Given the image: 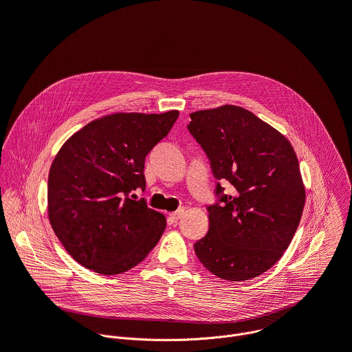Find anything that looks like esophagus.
Listing matches in <instances>:
<instances>
[{
  "label": "esophagus",
  "instance_id": "obj_1",
  "mask_svg": "<svg viewBox=\"0 0 352 352\" xmlns=\"http://www.w3.org/2000/svg\"><path fill=\"white\" fill-rule=\"evenodd\" d=\"M182 214H184V209H179V210H177V212L170 213V219H173L174 221H177V220H179V219L182 217Z\"/></svg>",
  "mask_w": 352,
  "mask_h": 352
}]
</instances>
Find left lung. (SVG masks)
Returning <instances> with one entry per match:
<instances>
[{"label":"left lung","instance_id":"1","mask_svg":"<svg viewBox=\"0 0 352 352\" xmlns=\"http://www.w3.org/2000/svg\"><path fill=\"white\" fill-rule=\"evenodd\" d=\"M188 131L202 146L219 197L208 206L209 231L195 254L214 276L243 281L269 270L284 254L305 205V186L291 143L242 107L192 113ZM221 179L234 186L226 195Z\"/></svg>","mask_w":352,"mask_h":352}]
</instances>
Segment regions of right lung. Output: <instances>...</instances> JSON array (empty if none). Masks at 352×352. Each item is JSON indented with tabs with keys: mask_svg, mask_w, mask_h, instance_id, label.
Masks as SVG:
<instances>
[{
	"mask_svg": "<svg viewBox=\"0 0 352 352\" xmlns=\"http://www.w3.org/2000/svg\"><path fill=\"white\" fill-rule=\"evenodd\" d=\"M179 113H117L94 120L60 148L48 174V219L67 252L98 274L139 265L166 230L144 199V159Z\"/></svg>",
	"mask_w": 352,
	"mask_h": 352,
	"instance_id": "right-lung-1",
	"label": "right lung"
}]
</instances>
